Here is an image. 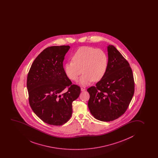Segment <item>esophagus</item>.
Returning a JSON list of instances; mask_svg holds the SVG:
<instances>
[{
  "instance_id": "esophagus-1",
  "label": "esophagus",
  "mask_w": 158,
  "mask_h": 158,
  "mask_svg": "<svg viewBox=\"0 0 158 158\" xmlns=\"http://www.w3.org/2000/svg\"><path fill=\"white\" fill-rule=\"evenodd\" d=\"M85 90H86L85 87H81V91H85Z\"/></svg>"
}]
</instances>
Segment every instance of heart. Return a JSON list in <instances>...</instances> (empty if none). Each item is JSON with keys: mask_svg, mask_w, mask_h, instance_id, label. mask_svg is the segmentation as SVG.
Returning a JSON list of instances; mask_svg holds the SVG:
<instances>
[{"mask_svg": "<svg viewBox=\"0 0 158 158\" xmlns=\"http://www.w3.org/2000/svg\"><path fill=\"white\" fill-rule=\"evenodd\" d=\"M72 61L64 67L67 77L73 81L78 80L82 72L79 84L85 86L92 81H98L105 75L108 65L106 53L101 49L84 46L79 48L73 54Z\"/></svg>", "mask_w": 158, "mask_h": 158, "instance_id": "1", "label": "heart"}]
</instances>
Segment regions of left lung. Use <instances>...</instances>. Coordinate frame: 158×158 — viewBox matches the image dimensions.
Segmentation results:
<instances>
[{
    "label": "left lung",
    "mask_w": 158,
    "mask_h": 158,
    "mask_svg": "<svg viewBox=\"0 0 158 158\" xmlns=\"http://www.w3.org/2000/svg\"><path fill=\"white\" fill-rule=\"evenodd\" d=\"M108 65L103 78L87 89L88 106L92 115L109 122L126 112L134 94V81L129 64L112 45L107 47Z\"/></svg>",
    "instance_id": "8db88e82"
}]
</instances>
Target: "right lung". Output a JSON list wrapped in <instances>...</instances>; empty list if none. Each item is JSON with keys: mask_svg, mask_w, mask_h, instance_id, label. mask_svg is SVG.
Wrapping results in <instances>:
<instances>
[{"mask_svg": "<svg viewBox=\"0 0 158 158\" xmlns=\"http://www.w3.org/2000/svg\"><path fill=\"white\" fill-rule=\"evenodd\" d=\"M70 46H52L40 53L27 74V91L30 106L46 123L61 126L72 114V102L78 98L80 87L72 85L64 73L63 61ZM67 87L68 91H62Z\"/></svg>", "mask_w": 158, "mask_h": 158, "instance_id": "add662e5", "label": "right lung"}]
</instances>
